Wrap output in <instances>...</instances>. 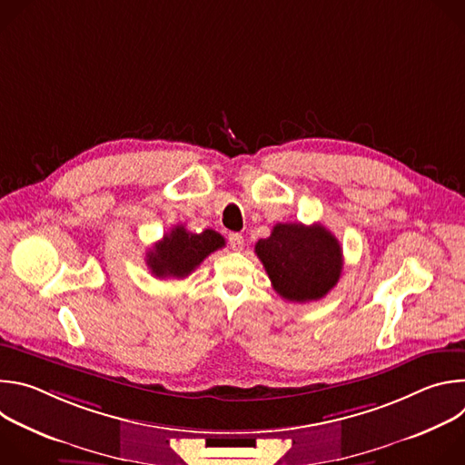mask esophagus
Instances as JSON below:
<instances>
[{
  "mask_svg": "<svg viewBox=\"0 0 465 465\" xmlns=\"http://www.w3.org/2000/svg\"><path fill=\"white\" fill-rule=\"evenodd\" d=\"M228 242H230V248L232 250H242V246H244V239H242V235L241 233H230L228 235Z\"/></svg>",
  "mask_w": 465,
  "mask_h": 465,
  "instance_id": "obj_1",
  "label": "esophagus"
}]
</instances>
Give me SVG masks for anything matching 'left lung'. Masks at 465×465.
I'll return each instance as SVG.
<instances>
[{
    "mask_svg": "<svg viewBox=\"0 0 465 465\" xmlns=\"http://www.w3.org/2000/svg\"><path fill=\"white\" fill-rule=\"evenodd\" d=\"M255 253L274 291L289 302H316L333 289L342 274L339 239L322 224L280 223L271 237L255 242Z\"/></svg>",
    "mask_w": 465,
    "mask_h": 465,
    "instance_id": "8db88e82",
    "label": "left lung"
}]
</instances>
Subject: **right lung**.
Listing matches in <instances>:
<instances>
[{
  "mask_svg": "<svg viewBox=\"0 0 465 465\" xmlns=\"http://www.w3.org/2000/svg\"><path fill=\"white\" fill-rule=\"evenodd\" d=\"M224 246V237L213 230L187 232L178 224L147 253V264L156 278H187L212 252Z\"/></svg>",
  "mask_w": 465,
  "mask_h": 465,
  "instance_id": "1",
  "label": "right lung"
}]
</instances>
